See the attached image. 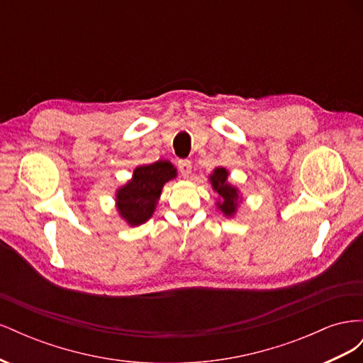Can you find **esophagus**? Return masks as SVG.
Returning a JSON list of instances; mask_svg holds the SVG:
<instances>
[{
    "label": "esophagus",
    "instance_id": "34e87169",
    "mask_svg": "<svg viewBox=\"0 0 363 363\" xmlns=\"http://www.w3.org/2000/svg\"><path fill=\"white\" fill-rule=\"evenodd\" d=\"M179 169L183 177H189L192 172V162L188 159H183L179 162Z\"/></svg>",
    "mask_w": 363,
    "mask_h": 363
}]
</instances>
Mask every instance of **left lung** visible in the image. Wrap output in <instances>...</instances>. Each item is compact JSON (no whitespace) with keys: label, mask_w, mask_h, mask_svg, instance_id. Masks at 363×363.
Segmentation results:
<instances>
[{"label":"left lung","mask_w":363,"mask_h":363,"mask_svg":"<svg viewBox=\"0 0 363 363\" xmlns=\"http://www.w3.org/2000/svg\"><path fill=\"white\" fill-rule=\"evenodd\" d=\"M213 191L219 195L216 207L224 213V216L232 218L238 212L239 203L242 201V195L233 184L228 183V171L223 167H218L208 175Z\"/></svg>","instance_id":"1"}]
</instances>
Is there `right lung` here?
<instances>
[{
  "instance_id": "add662e5",
  "label": "right lung",
  "mask_w": 363,
  "mask_h": 363,
  "mask_svg": "<svg viewBox=\"0 0 363 363\" xmlns=\"http://www.w3.org/2000/svg\"><path fill=\"white\" fill-rule=\"evenodd\" d=\"M177 177V169L168 160L140 164L124 186L116 191L115 206L124 221L136 227L147 223L156 211L163 184Z\"/></svg>"
}]
</instances>
